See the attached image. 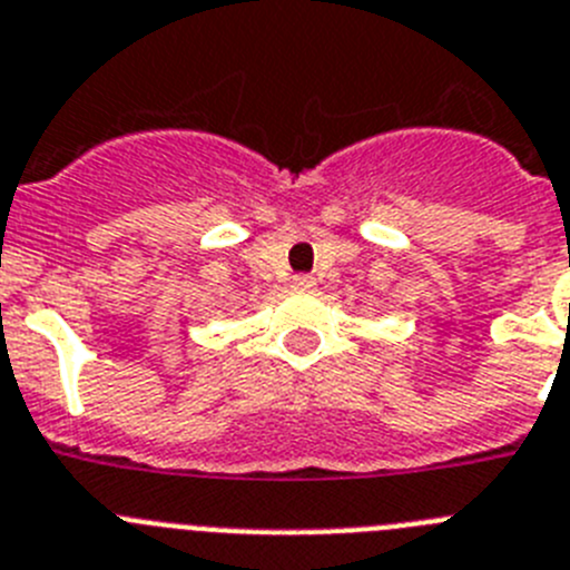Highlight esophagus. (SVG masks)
Instances as JSON below:
<instances>
[{"label": "esophagus", "mask_w": 570, "mask_h": 570, "mask_svg": "<svg viewBox=\"0 0 570 570\" xmlns=\"http://www.w3.org/2000/svg\"><path fill=\"white\" fill-rule=\"evenodd\" d=\"M292 286H295V289H312V286H315V278H312V275H295V278H292Z\"/></svg>", "instance_id": "1"}]
</instances>
